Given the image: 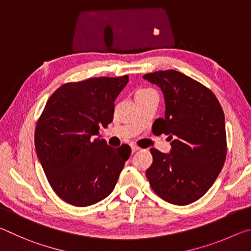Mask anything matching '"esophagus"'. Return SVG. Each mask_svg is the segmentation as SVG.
Instances as JSON below:
<instances>
[{
    "label": "esophagus",
    "instance_id": "34e87169",
    "mask_svg": "<svg viewBox=\"0 0 251 251\" xmlns=\"http://www.w3.org/2000/svg\"><path fill=\"white\" fill-rule=\"evenodd\" d=\"M130 148H131V152H135V151H137L139 150V147L136 146V145H131Z\"/></svg>",
    "mask_w": 251,
    "mask_h": 251
}]
</instances>
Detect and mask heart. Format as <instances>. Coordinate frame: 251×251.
Wrapping results in <instances>:
<instances>
[{
  "label": "heart",
  "mask_w": 251,
  "mask_h": 251,
  "mask_svg": "<svg viewBox=\"0 0 251 251\" xmlns=\"http://www.w3.org/2000/svg\"><path fill=\"white\" fill-rule=\"evenodd\" d=\"M151 90H139L137 91V93L136 94H143V93H147V92H151Z\"/></svg>",
  "instance_id": "b5f03b06"
}]
</instances>
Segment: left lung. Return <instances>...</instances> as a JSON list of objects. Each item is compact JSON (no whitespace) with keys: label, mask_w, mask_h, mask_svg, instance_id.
Here are the masks:
<instances>
[{"label":"left lung","mask_w":251,"mask_h":251,"mask_svg":"<svg viewBox=\"0 0 251 251\" xmlns=\"http://www.w3.org/2000/svg\"><path fill=\"white\" fill-rule=\"evenodd\" d=\"M160 87L165 118L154 122L155 134H166L172 151L151 148L147 179L158 196L174 205L198 201L214 184L227 154L225 115L209 88L180 72L158 71L143 76Z\"/></svg>","instance_id":"left-lung-1"}]
</instances>
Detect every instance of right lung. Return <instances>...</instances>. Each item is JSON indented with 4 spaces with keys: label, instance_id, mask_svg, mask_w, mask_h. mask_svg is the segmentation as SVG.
I'll list each match as a JSON object with an SVG mask.
<instances>
[{
    "label": "right lung",
    "instance_id": "right-lung-1",
    "mask_svg": "<svg viewBox=\"0 0 251 251\" xmlns=\"http://www.w3.org/2000/svg\"><path fill=\"white\" fill-rule=\"evenodd\" d=\"M127 83L128 75L66 83L46 103L36 123V154L65 202L91 206L113 192L130 147H109L95 135L112 123L114 101Z\"/></svg>",
    "mask_w": 251,
    "mask_h": 251
}]
</instances>
